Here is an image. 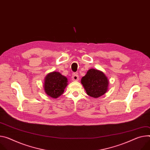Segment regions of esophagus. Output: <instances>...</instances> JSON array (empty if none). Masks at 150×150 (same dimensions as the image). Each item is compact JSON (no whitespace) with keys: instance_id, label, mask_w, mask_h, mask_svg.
Listing matches in <instances>:
<instances>
[{"instance_id":"esophagus-1","label":"esophagus","mask_w":150,"mask_h":150,"mask_svg":"<svg viewBox=\"0 0 150 150\" xmlns=\"http://www.w3.org/2000/svg\"><path fill=\"white\" fill-rule=\"evenodd\" d=\"M72 81H78L79 80L78 75L76 74H74L72 76Z\"/></svg>"}]
</instances>
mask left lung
Segmentation results:
<instances>
[{
	"instance_id": "left-lung-1",
	"label": "left lung",
	"mask_w": 150,
	"mask_h": 150,
	"mask_svg": "<svg viewBox=\"0 0 150 150\" xmlns=\"http://www.w3.org/2000/svg\"><path fill=\"white\" fill-rule=\"evenodd\" d=\"M88 96L98 98L108 90L109 80L105 74L98 69H90L81 80Z\"/></svg>"
}]
</instances>
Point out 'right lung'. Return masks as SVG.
I'll list each match as a JSON object with an SVG mask.
<instances>
[{
  "mask_svg": "<svg viewBox=\"0 0 150 150\" xmlns=\"http://www.w3.org/2000/svg\"><path fill=\"white\" fill-rule=\"evenodd\" d=\"M67 79L59 72H52L47 75L44 79V88L48 96L57 99L63 93L67 86Z\"/></svg>",
  "mask_w": 150,
  "mask_h": 150,
  "instance_id": "1",
  "label": "right lung"
}]
</instances>
